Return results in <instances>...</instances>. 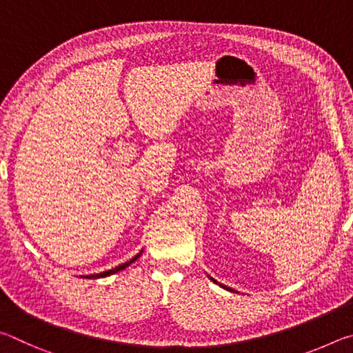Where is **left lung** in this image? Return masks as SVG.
I'll return each instance as SVG.
<instances>
[{
	"label": "left lung",
	"instance_id": "8db88e82",
	"mask_svg": "<svg viewBox=\"0 0 353 353\" xmlns=\"http://www.w3.org/2000/svg\"><path fill=\"white\" fill-rule=\"evenodd\" d=\"M208 277H210V276H208ZM210 280H212V282H213V283H216V285H219V286H223V288H224V290H227V291H232V292H236V291H235V290H232V288H229V286H225V285H223V283H219V282H216V280H214V279H213V277H210Z\"/></svg>",
	"mask_w": 353,
	"mask_h": 353
}]
</instances>
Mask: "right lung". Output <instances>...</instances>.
Masks as SVG:
<instances>
[{"instance_id": "1", "label": "right lung", "mask_w": 353, "mask_h": 353, "mask_svg": "<svg viewBox=\"0 0 353 353\" xmlns=\"http://www.w3.org/2000/svg\"><path fill=\"white\" fill-rule=\"evenodd\" d=\"M143 254V249L140 250L139 254H137L134 259H130L129 261H126V263H123V265H119V266H117V268H113V270H109V271H104V272H99V274H90V276H85L87 279H101V277H109V276H112V274H117V272H119V271H123V270H126V268L129 266V265H132V263L139 259V256ZM83 277V276H82Z\"/></svg>"}]
</instances>
